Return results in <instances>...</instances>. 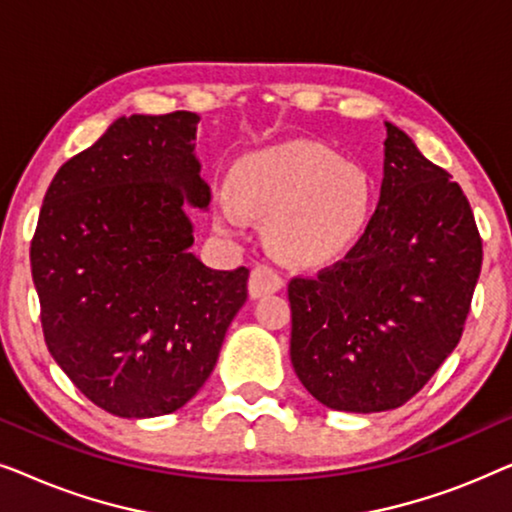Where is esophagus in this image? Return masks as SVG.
I'll list each match as a JSON object with an SVG mask.
<instances>
[{
  "label": "esophagus",
  "mask_w": 512,
  "mask_h": 512,
  "mask_svg": "<svg viewBox=\"0 0 512 512\" xmlns=\"http://www.w3.org/2000/svg\"><path fill=\"white\" fill-rule=\"evenodd\" d=\"M282 286H284L282 275H279L275 268H270L268 263L256 265V268L251 270V277H249V296L251 298L270 296V293H277Z\"/></svg>",
  "instance_id": "esophagus-1"
}]
</instances>
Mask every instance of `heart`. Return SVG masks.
I'll list each match as a JSON object with an SVG mask.
<instances>
[{
	"mask_svg": "<svg viewBox=\"0 0 512 512\" xmlns=\"http://www.w3.org/2000/svg\"><path fill=\"white\" fill-rule=\"evenodd\" d=\"M375 188L361 165L312 142L249 153L216 195V228L240 235L247 214L265 219L275 254L293 265H324L354 249L370 226Z\"/></svg>",
	"mask_w": 512,
	"mask_h": 512,
	"instance_id": "heart-1",
	"label": "heart"
}]
</instances>
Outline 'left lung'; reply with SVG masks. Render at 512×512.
Returning <instances> with one entry per match:
<instances>
[{"mask_svg": "<svg viewBox=\"0 0 512 512\" xmlns=\"http://www.w3.org/2000/svg\"><path fill=\"white\" fill-rule=\"evenodd\" d=\"M377 209L345 261L296 277L291 363L331 410L408 403L459 345L480 277L482 242L464 191L384 121Z\"/></svg>", "mask_w": 512, "mask_h": 512, "instance_id": "1", "label": "left lung"}]
</instances>
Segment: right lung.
<instances>
[{
	"label": "right lung",
	"instance_id": "right-lung-1",
	"mask_svg": "<svg viewBox=\"0 0 512 512\" xmlns=\"http://www.w3.org/2000/svg\"><path fill=\"white\" fill-rule=\"evenodd\" d=\"M198 114L121 116L48 186L30 261L48 352L116 417L170 415L198 394L249 270L193 254L188 207H209Z\"/></svg>",
	"mask_w": 512,
	"mask_h": 512
}]
</instances>
